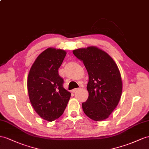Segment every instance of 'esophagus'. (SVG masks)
<instances>
[{
    "instance_id": "obj_1",
    "label": "esophagus",
    "mask_w": 149,
    "mask_h": 149,
    "mask_svg": "<svg viewBox=\"0 0 149 149\" xmlns=\"http://www.w3.org/2000/svg\"><path fill=\"white\" fill-rule=\"evenodd\" d=\"M79 88H75V89H72V93H75L76 91H77V90H79Z\"/></svg>"
}]
</instances>
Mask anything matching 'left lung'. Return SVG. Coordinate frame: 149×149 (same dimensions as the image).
I'll use <instances>...</instances> for the list:
<instances>
[{"instance_id":"1","label":"left lung","mask_w":149,"mask_h":149,"mask_svg":"<svg viewBox=\"0 0 149 149\" xmlns=\"http://www.w3.org/2000/svg\"><path fill=\"white\" fill-rule=\"evenodd\" d=\"M89 74V97L82 102L83 111L94 121L108 118L118 104L123 84L116 63L107 53L96 47L73 50Z\"/></svg>"}]
</instances>
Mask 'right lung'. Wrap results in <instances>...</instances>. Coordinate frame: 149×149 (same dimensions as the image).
<instances>
[{"label":"right lung","mask_w":149,"mask_h":149,"mask_svg":"<svg viewBox=\"0 0 149 149\" xmlns=\"http://www.w3.org/2000/svg\"><path fill=\"white\" fill-rule=\"evenodd\" d=\"M67 52L48 48L39 55L29 70L28 91L30 102L41 118L53 121L62 115L71 94L63 87L58 68Z\"/></svg>","instance_id":"right-lung-1"}]
</instances>
